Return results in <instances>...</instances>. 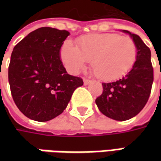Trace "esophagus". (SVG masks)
Listing matches in <instances>:
<instances>
[{"label": "esophagus", "instance_id": "34e87169", "mask_svg": "<svg viewBox=\"0 0 161 161\" xmlns=\"http://www.w3.org/2000/svg\"><path fill=\"white\" fill-rule=\"evenodd\" d=\"M91 82V80H88V79H85V78H84V85H87V84H90Z\"/></svg>", "mask_w": 161, "mask_h": 161}]
</instances>
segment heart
<instances>
[{
    "label": "heart",
    "mask_w": 161,
    "mask_h": 161,
    "mask_svg": "<svg viewBox=\"0 0 161 161\" xmlns=\"http://www.w3.org/2000/svg\"><path fill=\"white\" fill-rule=\"evenodd\" d=\"M76 46L67 40L61 48V59L68 70L77 73L91 61L95 75L101 80L119 78L134 65L137 48L134 40L116 33H97L81 37Z\"/></svg>",
    "instance_id": "b5f03b06"
}]
</instances>
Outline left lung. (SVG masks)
I'll list each match as a JSON object with an SVG mask.
<instances>
[{
	"label": "left lung",
	"instance_id": "8db88e82",
	"mask_svg": "<svg viewBox=\"0 0 161 161\" xmlns=\"http://www.w3.org/2000/svg\"><path fill=\"white\" fill-rule=\"evenodd\" d=\"M137 48V56L131 70L112 83L103 84V94L96 99L99 110L108 118L126 121L138 115L148 100L153 82L151 51L137 34L127 30Z\"/></svg>",
	"mask_w": 161,
	"mask_h": 161
}]
</instances>
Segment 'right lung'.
Segmentation results:
<instances>
[{
    "mask_svg": "<svg viewBox=\"0 0 161 161\" xmlns=\"http://www.w3.org/2000/svg\"><path fill=\"white\" fill-rule=\"evenodd\" d=\"M70 35L65 30L41 27L14 48L8 67L13 99L26 117L47 121L62 114L83 79L67 73L60 49Z\"/></svg>",
    "mask_w": 161,
    "mask_h": 161,
    "instance_id": "add662e5",
    "label": "right lung"
}]
</instances>
